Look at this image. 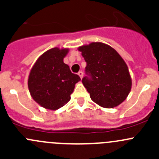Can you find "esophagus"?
<instances>
[{"instance_id": "obj_1", "label": "esophagus", "mask_w": 159, "mask_h": 159, "mask_svg": "<svg viewBox=\"0 0 159 159\" xmlns=\"http://www.w3.org/2000/svg\"><path fill=\"white\" fill-rule=\"evenodd\" d=\"M78 75H79V76H80V78H82V77H83V72L81 71V70H80V71L78 72Z\"/></svg>"}]
</instances>
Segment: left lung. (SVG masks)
<instances>
[{
    "label": "left lung",
    "mask_w": 159,
    "mask_h": 159,
    "mask_svg": "<svg viewBox=\"0 0 159 159\" xmlns=\"http://www.w3.org/2000/svg\"><path fill=\"white\" fill-rule=\"evenodd\" d=\"M86 61L83 84L91 100L111 108L124 102L131 88L129 68L122 57L109 45L93 42L78 48Z\"/></svg>",
    "instance_id": "1"
}]
</instances>
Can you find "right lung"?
<instances>
[{"mask_svg":"<svg viewBox=\"0 0 159 159\" xmlns=\"http://www.w3.org/2000/svg\"><path fill=\"white\" fill-rule=\"evenodd\" d=\"M68 52V49H50L40 56L30 70L28 78L30 95L47 109L57 110L68 103L75 84L81 80L64 63Z\"/></svg>","mask_w":159,"mask_h":159,"instance_id":"1","label":"right lung"}]
</instances>
